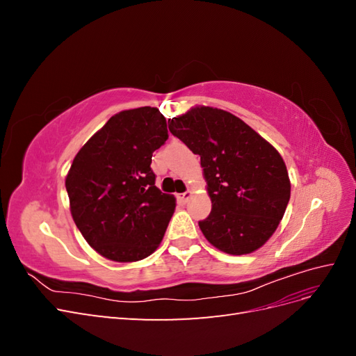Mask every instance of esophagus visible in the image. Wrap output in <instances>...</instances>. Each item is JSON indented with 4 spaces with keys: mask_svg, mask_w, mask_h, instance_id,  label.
Segmentation results:
<instances>
[{
    "mask_svg": "<svg viewBox=\"0 0 356 356\" xmlns=\"http://www.w3.org/2000/svg\"><path fill=\"white\" fill-rule=\"evenodd\" d=\"M191 196H193V191H191V190H187L186 193H182V195H179V200L187 202Z\"/></svg>",
    "mask_w": 356,
    "mask_h": 356,
    "instance_id": "34e87169",
    "label": "esophagus"
}]
</instances>
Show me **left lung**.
Segmentation results:
<instances>
[{"label":"left lung","mask_w":356,"mask_h":356,"mask_svg":"<svg viewBox=\"0 0 356 356\" xmlns=\"http://www.w3.org/2000/svg\"><path fill=\"white\" fill-rule=\"evenodd\" d=\"M169 131L200 156L212 202L199 221L207 241L230 255L261 248L281 222L291 196L282 156L239 117L196 105L169 118Z\"/></svg>","instance_id":"obj_1"}]
</instances>
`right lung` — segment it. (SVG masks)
Returning <instances> with one entry per match:
<instances>
[{"instance_id":"right-lung-1","label":"right lung","mask_w":356,"mask_h":356,"mask_svg":"<svg viewBox=\"0 0 356 356\" xmlns=\"http://www.w3.org/2000/svg\"><path fill=\"white\" fill-rule=\"evenodd\" d=\"M168 139L166 118L154 106L114 114L75 154L65 178L77 229L99 255L134 263L163 239L177 199L161 193L149 168Z\"/></svg>"}]
</instances>
